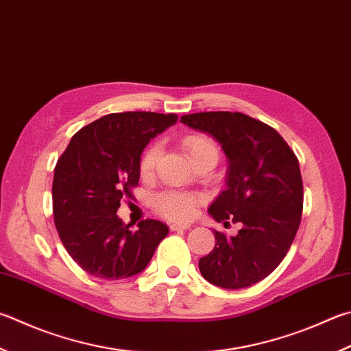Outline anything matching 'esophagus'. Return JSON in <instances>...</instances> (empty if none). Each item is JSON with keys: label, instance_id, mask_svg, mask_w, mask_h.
<instances>
[{"label": "esophagus", "instance_id": "esophagus-1", "mask_svg": "<svg viewBox=\"0 0 351 351\" xmlns=\"http://www.w3.org/2000/svg\"><path fill=\"white\" fill-rule=\"evenodd\" d=\"M190 224H170V230L171 232H178V230H189Z\"/></svg>", "mask_w": 351, "mask_h": 351}]
</instances>
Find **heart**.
<instances>
[{
	"mask_svg": "<svg viewBox=\"0 0 351 351\" xmlns=\"http://www.w3.org/2000/svg\"><path fill=\"white\" fill-rule=\"evenodd\" d=\"M182 147L186 149L192 164L196 162L197 159L204 158H212L218 162V147H216V144L207 136L189 135L182 139ZM159 154H161L159 144H150L149 147L144 150L141 161H139V170H141V173L144 176L152 173V170H154L159 158ZM199 202V195L186 192H165L155 197V208L169 219L187 221L195 215V210Z\"/></svg>",
	"mask_w": 351,
	"mask_h": 351,
	"instance_id": "b5f03b06",
	"label": "heart"
}]
</instances>
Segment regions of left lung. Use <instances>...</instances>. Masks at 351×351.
Listing matches in <instances>:
<instances>
[{
  "label": "left lung",
  "instance_id": "left-lung-1",
  "mask_svg": "<svg viewBox=\"0 0 351 351\" xmlns=\"http://www.w3.org/2000/svg\"><path fill=\"white\" fill-rule=\"evenodd\" d=\"M181 123L212 136L227 158L226 190L208 215L242 226L237 237L215 230V248L199 259L201 275L227 290L263 281L281 264L301 224L304 192L295 154L275 129L244 113H192Z\"/></svg>",
  "mask_w": 351,
  "mask_h": 351
}]
</instances>
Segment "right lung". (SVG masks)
<instances>
[{
	"instance_id": "right-lung-1",
	"label": "right lung",
	"mask_w": 351,
	"mask_h": 351,
	"mask_svg": "<svg viewBox=\"0 0 351 351\" xmlns=\"http://www.w3.org/2000/svg\"><path fill=\"white\" fill-rule=\"evenodd\" d=\"M175 113L124 112L93 121L70 139L53 173V218L70 256L88 275L125 279L141 273L169 233L145 219L132 232L117 215L123 196L139 181V161Z\"/></svg>"
}]
</instances>
